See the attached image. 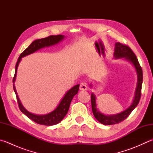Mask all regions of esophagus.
Returning a JSON list of instances; mask_svg holds the SVG:
<instances>
[{
	"mask_svg": "<svg viewBox=\"0 0 153 153\" xmlns=\"http://www.w3.org/2000/svg\"><path fill=\"white\" fill-rule=\"evenodd\" d=\"M88 86H87V83L85 82H82L80 84V91H86L87 90Z\"/></svg>",
	"mask_w": 153,
	"mask_h": 153,
	"instance_id": "esophagus-1",
	"label": "esophagus"
}]
</instances>
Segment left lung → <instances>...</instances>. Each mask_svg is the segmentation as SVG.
<instances>
[{"label":"left lung","mask_w":153,"mask_h":153,"mask_svg":"<svg viewBox=\"0 0 153 153\" xmlns=\"http://www.w3.org/2000/svg\"><path fill=\"white\" fill-rule=\"evenodd\" d=\"M114 56L115 59L124 58L133 65L137 73V85L133 101L131 105L126 110L114 115H105L98 111L97 108L96 97L93 93L91 94L92 111H93L94 116L98 121L105 125H114V124L119 123L126 119L139 104L141 96V88H142L143 79V70L139 61H138L136 55L132 52L131 48L127 45L121 44L120 42H116L115 43ZM90 86H92L91 85Z\"/></svg>","instance_id":"left-lung-1"}]
</instances>
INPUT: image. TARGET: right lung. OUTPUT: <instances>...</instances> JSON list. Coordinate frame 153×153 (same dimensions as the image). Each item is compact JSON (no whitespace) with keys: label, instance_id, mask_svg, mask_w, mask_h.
I'll return each mask as SVG.
<instances>
[{"label":"right lung","instance_id":"add662e5","mask_svg":"<svg viewBox=\"0 0 153 153\" xmlns=\"http://www.w3.org/2000/svg\"><path fill=\"white\" fill-rule=\"evenodd\" d=\"M65 38V36L63 35H52L48 37H46L44 39H37L33 41L30 45L29 47L22 52L19 58L18 59L15 67V73H14V76L13 78V88L14 91V93L16 94L17 102L19 104V106L21 111L24 113L26 116L28 117L30 119L33 120L34 122L39 124V125H47V126H51L60 123L63 119V118L65 117L67 114L68 111L69 109V106H70L71 102L73 100L74 95H76L79 91V85H76L72 87L70 90H68L67 93L60 100L59 105L57 107L54 109V111L51 112L50 113L44 114V115H37L31 113V112H28L27 109H26L24 106H22V103L20 100L17 94V92L16 91L15 86H14V82L16 80V73H17V68H18L19 65L22 57L26 56L32 53H34L39 49H41L42 48L51 47V46L54 45L56 44H58L61 41H62Z\"/></svg>","mask_w":153,"mask_h":153}]
</instances>
